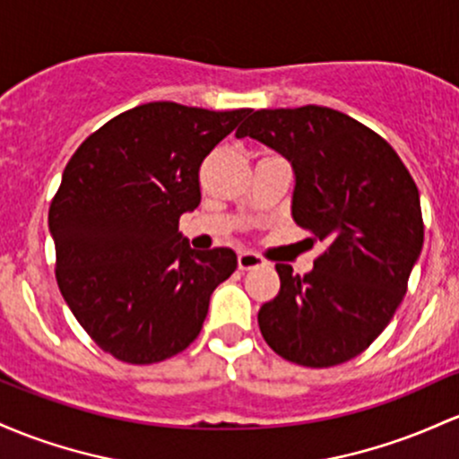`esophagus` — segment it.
Wrapping results in <instances>:
<instances>
[{
    "instance_id": "34e87169",
    "label": "esophagus",
    "mask_w": 459,
    "mask_h": 459,
    "mask_svg": "<svg viewBox=\"0 0 459 459\" xmlns=\"http://www.w3.org/2000/svg\"><path fill=\"white\" fill-rule=\"evenodd\" d=\"M238 265H239V270L246 272V270L261 268V265H265V261L255 253H239L238 255Z\"/></svg>"
}]
</instances>
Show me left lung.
Returning a JSON list of instances; mask_svg holds the SVG:
<instances>
[{
  "instance_id": "1",
  "label": "left lung",
  "mask_w": 459,
  "mask_h": 459,
  "mask_svg": "<svg viewBox=\"0 0 459 459\" xmlns=\"http://www.w3.org/2000/svg\"><path fill=\"white\" fill-rule=\"evenodd\" d=\"M238 137L290 160L291 218L325 244L303 276L276 264L281 291L259 309L261 335L299 366L344 364L405 296L425 235L416 183L387 141L333 108L255 110Z\"/></svg>"
}]
</instances>
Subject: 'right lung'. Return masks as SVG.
I'll return each mask as SVG.
<instances>
[{"label":"right lung","mask_w":459,"mask_h":459,"mask_svg":"<svg viewBox=\"0 0 459 459\" xmlns=\"http://www.w3.org/2000/svg\"><path fill=\"white\" fill-rule=\"evenodd\" d=\"M250 108L150 102L82 141L49 206L56 281L95 344L128 364L178 355L238 268L230 248L194 250L178 220L200 204L204 156Z\"/></svg>","instance_id":"right-lung-1"}]
</instances>
